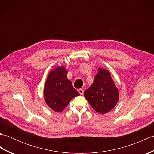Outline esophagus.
Masks as SVG:
<instances>
[{
	"label": "esophagus",
	"instance_id": "esophagus-1",
	"mask_svg": "<svg viewBox=\"0 0 154 154\" xmlns=\"http://www.w3.org/2000/svg\"><path fill=\"white\" fill-rule=\"evenodd\" d=\"M78 92L79 93V94H81V95H83V93H84V91L82 89H78Z\"/></svg>",
	"mask_w": 154,
	"mask_h": 154
}]
</instances>
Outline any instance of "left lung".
<instances>
[{
	"label": "left lung",
	"instance_id": "1",
	"mask_svg": "<svg viewBox=\"0 0 154 154\" xmlns=\"http://www.w3.org/2000/svg\"><path fill=\"white\" fill-rule=\"evenodd\" d=\"M84 96L94 110L103 114L115 107L119 99V92L110 72L99 68L93 83L85 91Z\"/></svg>",
	"mask_w": 154,
	"mask_h": 154
}]
</instances>
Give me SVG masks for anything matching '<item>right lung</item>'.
Wrapping results in <instances>:
<instances>
[{"label":"right lung","mask_w":154,"mask_h":154,"mask_svg":"<svg viewBox=\"0 0 154 154\" xmlns=\"http://www.w3.org/2000/svg\"><path fill=\"white\" fill-rule=\"evenodd\" d=\"M67 70L63 66L54 69L49 73L44 89L45 103L55 112H60L67 107L74 97L80 95L72 82L67 79Z\"/></svg>","instance_id":"obj_1"}]
</instances>
